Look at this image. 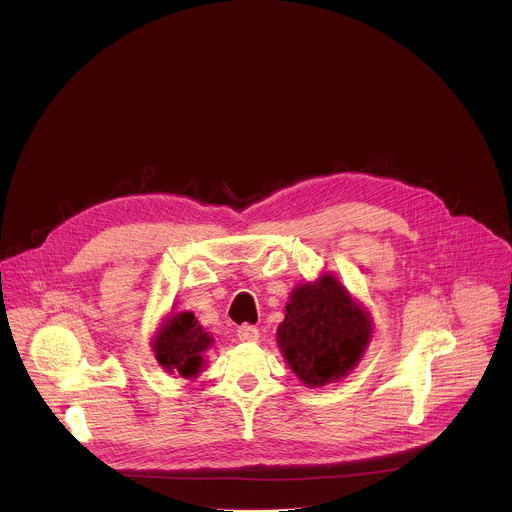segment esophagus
Masks as SVG:
<instances>
[{
    "instance_id": "obj_1",
    "label": "esophagus",
    "mask_w": 512,
    "mask_h": 512,
    "mask_svg": "<svg viewBox=\"0 0 512 512\" xmlns=\"http://www.w3.org/2000/svg\"><path fill=\"white\" fill-rule=\"evenodd\" d=\"M236 335H238V339H240L242 343H258V341H260V331H258V327H254V325H242V327H238Z\"/></svg>"
}]
</instances>
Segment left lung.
<instances>
[{"label": "left lung", "mask_w": 512, "mask_h": 512, "mask_svg": "<svg viewBox=\"0 0 512 512\" xmlns=\"http://www.w3.org/2000/svg\"><path fill=\"white\" fill-rule=\"evenodd\" d=\"M374 321L333 272L293 288L278 325L286 365L309 388L345 378L365 355Z\"/></svg>", "instance_id": "8db88e82"}]
</instances>
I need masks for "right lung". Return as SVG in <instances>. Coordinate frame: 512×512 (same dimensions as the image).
Masks as SVG:
<instances>
[{
	"mask_svg": "<svg viewBox=\"0 0 512 512\" xmlns=\"http://www.w3.org/2000/svg\"><path fill=\"white\" fill-rule=\"evenodd\" d=\"M215 337L199 325L193 311H169L151 337L155 361L169 374L197 378Z\"/></svg>",
	"mask_w": 512,
	"mask_h": 512,
	"instance_id": "add662e5",
	"label": "right lung"
}]
</instances>
